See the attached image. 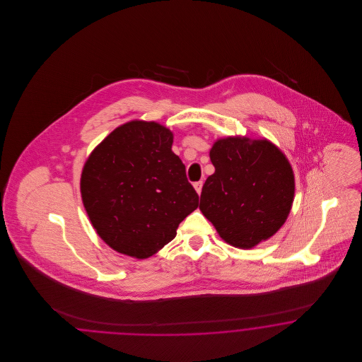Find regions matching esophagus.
<instances>
[{"label": "esophagus", "mask_w": 362, "mask_h": 362, "mask_svg": "<svg viewBox=\"0 0 362 362\" xmlns=\"http://www.w3.org/2000/svg\"><path fill=\"white\" fill-rule=\"evenodd\" d=\"M202 186H204V182H202V180H199V182H195V183H194V189H197V192H198V194H201V191H202Z\"/></svg>", "instance_id": "esophagus-1"}]
</instances>
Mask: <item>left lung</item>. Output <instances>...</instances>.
Wrapping results in <instances>:
<instances>
[{"instance_id": "left-lung-1", "label": "left lung", "mask_w": 362, "mask_h": 362, "mask_svg": "<svg viewBox=\"0 0 362 362\" xmlns=\"http://www.w3.org/2000/svg\"><path fill=\"white\" fill-rule=\"evenodd\" d=\"M216 168L202 187L199 209L230 245L252 248L284 225L294 197L292 167L266 139H218Z\"/></svg>"}]
</instances>
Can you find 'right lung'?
<instances>
[{"mask_svg": "<svg viewBox=\"0 0 362 362\" xmlns=\"http://www.w3.org/2000/svg\"><path fill=\"white\" fill-rule=\"evenodd\" d=\"M173 133L155 122L124 123L86 160L81 197L98 235L115 251L145 259L173 240L198 207Z\"/></svg>", "mask_w": 362, "mask_h": 362, "instance_id": "add662e5", "label": "right lung"}]
</instances>
